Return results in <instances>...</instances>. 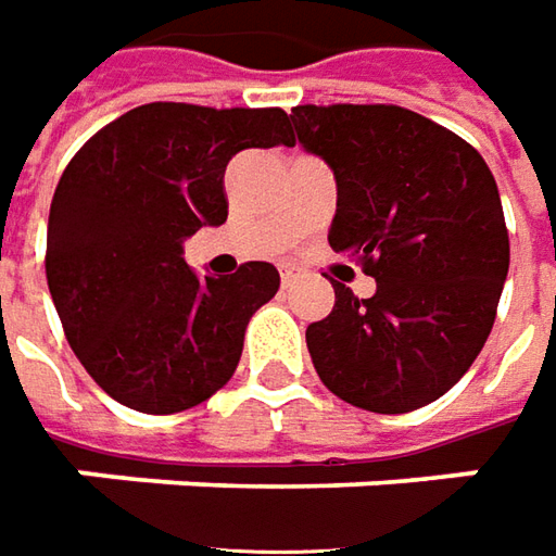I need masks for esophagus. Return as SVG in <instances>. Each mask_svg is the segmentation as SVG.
Returning <instances> with one entry per match:
<instances>
[{
  "instance_id": "1",
  "label": "esophagus",
  "mask_w": 556,
  "mask_h": 556,
  "mask_svg": "<svg viewBox=\"0 0 556 556\" xmlns=\"http://www.w3.org/2000/svg\"><path fill=\"white\" fill-rule=\"evenodd\" d=\"M296 278H300V271L293 269V266H281V285L290 287Z\"/></svg>"
}]
</instances>
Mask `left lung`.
Segmentation results:
<instances>
[{
    "mask_svg": "<svg viewBox=\"0 0 556 556\" xmlns=\"http://www.w3.org/2000/svg\"><path fill=\"white\" fill-rule=\"evenodd\" d=\"M290 118L337 177L330 248L376 278L370 300L333 287V312L305 330L312 364L352 407H426L493 330L511 260L493 170L459 134L404 106L308 103Z\"/></svg>",
    "mask_w": 556,
    "mask_h": 556,
    "instance_id": "1",
    "label": "left lung"
}]
</instances>
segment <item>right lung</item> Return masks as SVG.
<instances>
[{
	"label": "right lung",
	"instance_id": "1",
	"mask_svg": "<svg viewBox=\"0 0 556 556\" xmlns=\"http://www.w3.org/2000/svg\"><path fill=\"white\" fill-rule=\"evenodd\" d=\"M293 143L285 110L147 103L73 155L48 214L45 275L63 333L113 401L167 416L232 379L271 263L195 275L182 241L229 217L223 174L241 149Z\"/></svg>",
	"mask_w": 556,
	"mask_h": 556
}]
</instances>
